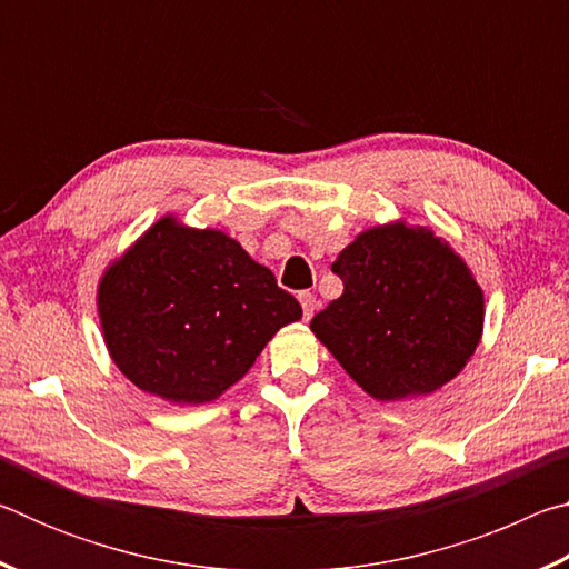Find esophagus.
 Masks as SVG:
<instances>
[{
	"mask_svg": "<svg viewBox=\"0 0 569 569\" xmlns=\"http://www.w3.org/2000/svg\"><path fill=\"white\" fill-rule=\"evenodd\" d=\"M298 301H301V306H303V319L311 321V316L316 313V308H319V301H316V296L303 291L301 296H298Z\"/></svg>",
	"mask_w": 569,
	"mask_h": 569,
	"instance_id": "1",
	"label": "esophagus"
}]
</instances>
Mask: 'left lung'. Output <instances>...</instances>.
I'll list each match as a JSON object with an SVG mask.
<instances>
[{
	"label": "left lung",
	"instance_id": "8db88e82",
	"mask_svg": "<svg viewBox=\"0 0 569 569\" xmlns=\"http://www.w3.org/2000/svg\"><path fill=\"white\" fill-rule=\"evenodd\" d=\"M331 268L343 293L311 331L371 399L429 397L475 356L485 291L431 228L403 218L366 228Z\"/></svg>",
	"mask_w": 569,
	"mask_h": 569
}]
</instances>
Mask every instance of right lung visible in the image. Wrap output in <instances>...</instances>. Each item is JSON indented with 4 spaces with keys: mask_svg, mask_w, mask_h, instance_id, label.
<instances>
[{
    "mask_svg": "<svg viewBox=\"0 0 569 569\" xmlns=\"http://www.w3.org/2000/svg\"><path fill=\"white\" fill-rule=\"evenodd\" d=\"M98 316L112 363L134 387L198 407L243 379L303 311L236 238L168 213L104 268Z\"/></svg>",
    "mask_w": 569,
    "mask_h": 569,
    "instance_id": "right-lung-1",
    "label": "right lung"
}]
</instances>
